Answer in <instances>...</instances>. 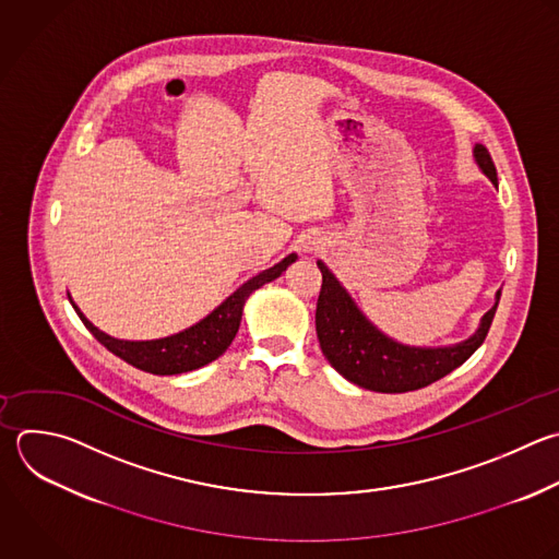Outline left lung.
I'll return each instance as SVG.
<instances>
[{"label": "left lung", "mask_w": 559, "mask_h": 559, "mask_svg": "<svg viewBox=\"0 0 559 559\" xmlns=\"http://www.w3.org/2000/svg\"><path fill=\"white\" fill-rule=\"evenodd\" d=\"M474 159L483 175L498 188L496 168L485 146H474ZM317 266L323 275L314 314L321 352L345 380L380 393H404L428 386L463 365L485 341L500 299L498 290L496 304L483 314L478 330L469 338L445 347H411L382 334L360 312L330 269L321 260Z\"/></svg>", "instance_id": "1"}]
</instances>
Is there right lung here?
<instances>
[{"instance_id": "1", "label": "right lung", "mask_w": 559, "mask_h": 559, "mask_svg": "<svg viewBox=\"0 0 559 559\" xmlns=\"http://www.w3.org/2000/svg\"><path fill=\"white\" fill-rule=\"evenodd\" d=\"M297 260L295 253L286 255L282 262L275 266L258 273L249 282H245L234 295H229L218 308H214L205 319L194 323L192 328L177 332L166 338H155V341H122L105 334L98 330L83 312L81 308L72 301L76 314L85 323V328L116 356L127 360L129 365L157 373V376H175V373H186L192 369H199L212 360H216L225 349L231 345L240 319H242V308L249 295L264 284L277 280L293 262Z\"/></svg>"}]
</instances>
